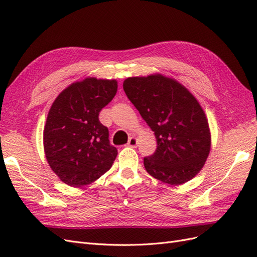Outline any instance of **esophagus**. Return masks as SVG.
<instances>
[{
	"mask_svg": "<svg viewBox=\"0 0 257 257\" xmlns=\"http://www.w3.org/2000/svg\"><path fill=\"white\" fill-rule=\"evenodd\" d=\"M137 144H138V142H137V138H136L135 136H132V137H130V139H128V143H127V146H128V147L135 148V147H137Z\"/></svg>",
	"mask_w": 257,
	"mask_h": 257,
	"instance_id": "esophagus-1",
	"label": "esophagus"
}]
</instances>
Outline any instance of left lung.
I'll return each mask as SVG.
<instances>
[{"label": "left lung", "instance_id": "obj_1", "mask_svg": "<svg viewBox=\"0 0 257 257\" xmlns=\"http://www.w3.org/2000/svg\"><path fill=\"white\" fill-rule=\"evenodd\" d=\"M123 90L157 138V150L144 159L148 174L170 185L195 177L211 146L209 124L197 99L181 83L160 74L130 77Z\"/></svg>", "mask_w": 257, "mask_h": 257}]
</instances>
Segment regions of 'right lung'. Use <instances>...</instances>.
Returning a JSON list of instances; mask_svg holds the SVG:
<instances>
[{"label": "right lung", "instance_id": "1", "mask_svg": "<svg viewBox=\"0 0 257 257\" xmlns=\"http://www.w3.org/2000/svg\"><path fill=\"white\" fill-rule=\"evenodd\" d=\"M114 79L85 78L62 91L48 112L44 149L51 169L74 188L92 183L109 170L118 154L98 114L114 97Z\"/></svg>", "mask_w": 257, "mask_h": 257}]
</instances>
